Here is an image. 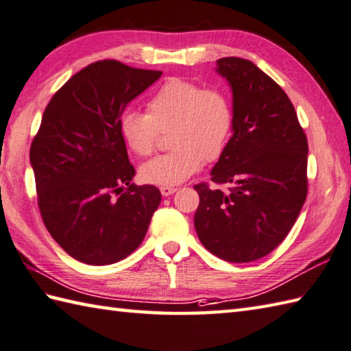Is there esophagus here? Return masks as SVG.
I'll list each match as a JSON object with an SVG mask.
<instances>
[{
	"mask_svg": "<svg viewBox=\"0 0 351 351\" xmlns=\"http://www.w3.org/2000/svg\"><path fill=\"white\" fill-rule=\"evenodd\" d=\"M177 191V188H174V186H160V192L163 197H168L171 194H174V192Z\"/></svg>",
	"mask_w": 351,
	"mask_h": 351,
	"instance_id": "34e87169",
	"label": "esophagus"
}]
</instances>
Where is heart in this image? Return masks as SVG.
Returning a JSON list of instances; mask_svg holds the SVG:
<instances>
[{
  "label": "heart",
  "instance_id": "heart-1",
  "mask_svg": "<svg viewBox=\"0 0 351 351\" xmlns=\"http://www.w3.org/2000/svg\"><path fill=\"white\" fill-rule=\"evenodd\" d=\"M148 113L125 110L119 118V133L125 145L138 156H149L159 133L169 130L168 153L157 156L141 167L144 182L173 186L195 174L203 159H221L230 142L234 113L230 98L219 89L169 78L147 103Z\"/></svg>",
  "mask_w": 351,
  "mask_h": 351
}]
</instances>
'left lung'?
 <instances>
[{"label":"left lung","instance_id":"1","mask_svg":"<svg viewBox=\"0 0 351 351\" xmlns=\"http://www.w3.org/2000/svg\"><path fill=\"white\" fill-rule=\"evenodd\" d=\"M217 71L232 88L233 136L210 173L215 186H194V226L219 259L253 262L282 244L306 202L307 138L288 95L253 62L223 57Z\"/></svg>","mask_w":351,"mask_h":351}]
</instances>
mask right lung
<instances>
[{
  "label": "right lung",
  "instance_id": "add662e5",
  "mask_svg": "<svg viewBox=\"0 0 351 351\" xmlns=\"http://www.w3.org/2000/svg\"><path fill=\"white\" fill-rule=\"evenodd\" d=\"M162 71L99 60L49 99L30 147L40 217L65 252L89 265L125 259L144 241L160 191L136 186L119 133L125 106Z\"/></svg>",
  "mask_w": 351,
  "mask_h": 351
}]
</instances>
